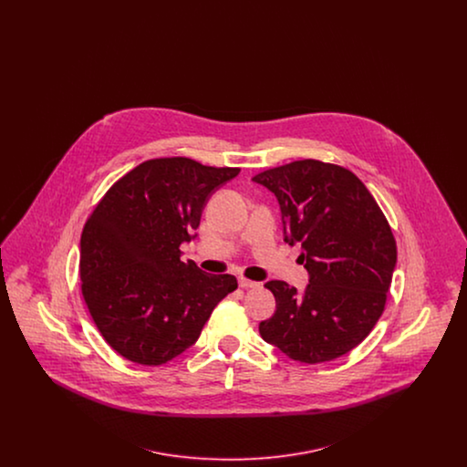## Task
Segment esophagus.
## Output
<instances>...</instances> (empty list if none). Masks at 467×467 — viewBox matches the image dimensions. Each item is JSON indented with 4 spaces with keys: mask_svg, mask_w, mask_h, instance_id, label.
Returning a JSON list of instances; mask_svg holds the SVG:
<instances>
[{
    "mask_svg": "<svg viewBox=\"0 0 467 467\" xmlns=\"http://www.w3.org/2000/svg\"><path fill=\"white\" fill-rule=\"evenodd\" d=\"M238 284H240V287H242V289H255V287H259V284H257V282L246 280L244 276L238 280Z\"/></svg>",
    "mask_w": 467,
    "mask_h": 467,
    "instance_id": "esophagus-1",
    "label": "esophagus"
}]
</instances>
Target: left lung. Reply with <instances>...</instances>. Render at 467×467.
Returning a JSON list of instances; mask_svg holds the SVG:
<instances>
[{
    "mask_svg": "<svg viewBox=\"0 0 467 467\" xmlns=\"http://www.w3.org/2000/svg\"><path fill=\"white\" fill-rule=\"evenodd\" d=\"M254 180L275 192L285 242L301 244L299 257L310 273L303 294L287 282H267L276 311L259 324V333L305 364L345 356L385 310L398 261L389 221L366 185L337 164L301 159Z\"/></svg>",
    "mask_w": 467,
    "mask_h": 467,
    "instance_id": "1",
    "label": "left lung"
}]
</instances>
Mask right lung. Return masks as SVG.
I'll list each match as a JSON object with an SVG mask.
<instances>
[{"instance_id": "obj_1", "label": "right lung", "mask_w": 467, "mask_h": 467, "mask_svg": "<svg viewBox=\"0 0 467 467\" xmlns=\"http://www.w3.org/2000/svg\"><path fill=\"white\" fill-rule=\"evenodd\" d=\"M240 168L157 157L119 178L96 204L80 238V289L111 348L141 366L185 352L223 297L233 275H206L180 261L210 194Z\"/></svg>"}]
</instances>
